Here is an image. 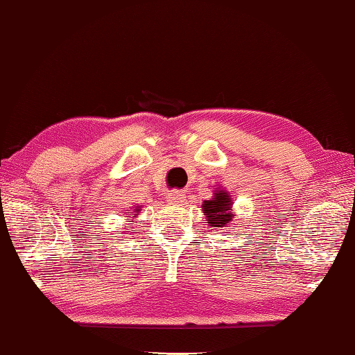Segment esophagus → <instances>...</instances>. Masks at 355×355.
<instances>
[{
	"instance_id": "34e87169",
	"label": "esophagus",
	"mask_w": 355,
	"mask_h": 355,
	"mask_svg": "<svg viewBox=\"0 0 355 355\" xmlns=\"http://www.w3.org/2000/svg\"><path fill=\"white\" fill-rule=\"evenodd\" d=\"M185 198V192L184 190H170L165 195V200L168 201V203H181V201Z\"/></svg>"
}]
</instances>
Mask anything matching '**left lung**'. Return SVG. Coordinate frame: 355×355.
Segmentation results:
<instances>
[{
    "label": "left lung",
    "mask_w": 355,
    "mask_h": 355,
    "mask_svg": "<svg viewBox=\"0 0 355 355\" xmlns=\"http://www.w3.org/2000/svg\"><path fill=\"white\" fill-rule=\"evenodd\" d=\"M232 200L228 198L223 190L214 195V198L206 200L203 203L205 216L208 217V223L211 227H225L233 220V214H230Z\"/></svg>",
    "instance_id": "8db88e82"
}]
</instances>
